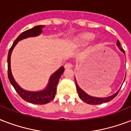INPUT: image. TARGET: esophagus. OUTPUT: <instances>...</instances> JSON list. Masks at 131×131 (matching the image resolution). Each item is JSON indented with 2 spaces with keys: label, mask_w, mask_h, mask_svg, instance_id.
<instances>
[{
  "label": "esophagus",
  "mask_w": 131,
  "mask_h": 131,
  "mask_svg": "<svg viewBox=\"0 0 131 131\" xmlns=\"http://www.w3.org/2000/svg\"><path fill=\"white\" fill-rule=\"evenodd\" d=\"M73 67V64L71 63H69V62H68V63H66L64 64V68L65 69H71V68Z\"/></svg>",
  "instance_id": "34e87169"
}]
</instances>
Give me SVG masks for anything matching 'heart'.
Listing matches in <instances>:
<instances>
[{
  "mask_svg": "<svg viewBox=\"0 0 131 131\" xmlns=\"http://www.w3.org/2000/svg\"><path fill=\"white\" fill-rule=\"evenodd\" d=\"M94 38V35L90 33H87L86 35L82 36V39L84 41H89L90 40H92Z\"/></svg>",
  "mask_w": 131,
  "mask_h": 131,
  "instance_id": "obj_1",
  "label": "heart"
}]
</instances>
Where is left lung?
<instances>
[{"label":"left lung","mask_w":131,"mask_h":131,"mask_svg":"<svg viewBox=\"0 0 131 131\" xmlns=\"http://www.w3.org/2000/svg\"><path fill=\"white\" fill-rule=\"evenodd\" d=\"M117 46L118 47V48L120 49V50L123 52L124 53H125L124 52V50L121 47V45H120V41H117ZM125 80V79H124ZM75 86L76 88H77V90H78V95L80 96V98L84 102L88 104H90V105H98V104H101L103 103H106V102H109L110 101H112L113 99L116 97L117 94H118L120 90H118L116 93H115L113 95L110 96H108V97H105V98H98V97H94V96H91L88 95V94H86L84 90H82L81 88H80V86H78V83H77V80L76 79H75Z\"/></svg>","instance_id":"obj_1"}]
</instances>
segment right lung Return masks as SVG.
Instances as JSON below:
<instances>
[{
    "label": "right lung",
    "mask_w": 131,
    "mask_h": 131,
    "mask_svg": "<svg viewBox=\"0 0 131 131\" xmlns=\"http://www.w3.org/2000/svg\"><path fill=\"white\" fill-rule=\"evenodd\" d=\"M44 25L36 26L32 28L27 30L23 32L19 35L16 39L14 41L13 45L9 49L7 57V64H8V78L9 82L12 84V86L15 88V91L17 92L19 96L26 101L30 103L37 104V105H43V104L48 103L54 99L56 92V88H57L58 83L59 81L60 76L63 73L64 69L63 67H60L56 71L51 75L49 80V82L47 86L45 89L41 91L38 92H30L26 91L25 90L22 89L18 84L15 82L11 70V52L13 51V48L15 47L18 41L26 39V38L30 37H36L39 35L41 33L42 29L44 27Z\"/></svg>",
    "instance_id": "obj_1"
}]
</instances>
